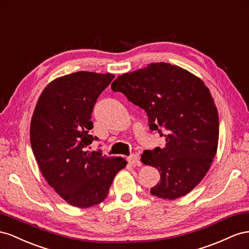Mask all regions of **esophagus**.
I'll return each instance as SVG.
<instances>
[{"mask_svg": "<svg viewBox=\"0 0 249 249\" xmlns=\"http://www.w3.org/2000/svg\"><path fill=\"white\" fill-rule=\"evenodd\" d=\"M127 160H128V162L131 165H138L139 164V155L131 154L128 156V158H127Z\"/></svg>", "mask_w": 249, "mask_h": 249, "instance_id": "esophagus-1", "label": "esophagus"}]
</instances>
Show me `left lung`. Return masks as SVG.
I'll return each instance as SVG.
<instances>
[{
  "instance_id": "8db88e82",
  "label": "left lung",
  "mask_w": 249,
  "mask_h": 249,
  "mask_svg": "<svg viewBox=\"0 0 249 249\" xmlns=\"http://www.w3.org/2000/svg\"><path fill=\"white\" fill-rule=\"evenodd\" d=\"M111 89L143 108L149 128L165 136L164 148L141 156L160 173L150 193L170 200L187 195L202 180L217 152L219 117L209 89L187 70L158 62L119 76Z\"/></svg>"
}]
</instances>
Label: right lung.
<instances>
[{
	"label": "right lung",
	"mask_w": 249,
	"mask_h": 249,
	"mask_svg": "<svg viewBox=\"0 0 249 249\" xmlns=\"http://www.w3.org/2000/svg\"><path fill=\"white\" fill-rule=\"evenodd\" d=\"M115 75L77 72L53 80L42 91L30 125V142L41 174L56 193L77 208L102 202L123 158L89 151L97 137L91 112Z\"/></svg>",
	"instance_id": "add662e5"
}]
</instances>
